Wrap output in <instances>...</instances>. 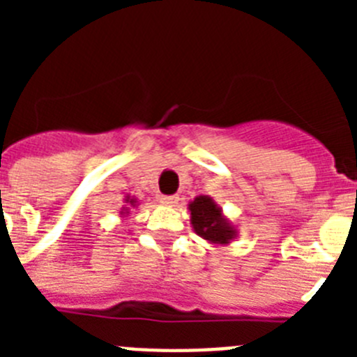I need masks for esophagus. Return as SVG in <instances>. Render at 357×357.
<instances>
[{
  "label": "esophagus",
  "instance_id": "obj_1",
  "mask_svg": "<svg viewBox=\"0 0 357 357\" xmlns=\"http://www.w3.org/2000/svg\"><path fill=\"white\" fill-rule=\"evenodd\" d=\"M176 202H178V197H175V195H172V197H168V195H162L160 197V204H164V206H175Z\"/></svg>",
  "mask_w": 357,
  "mask_h": 357
}]
</instances>
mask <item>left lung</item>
<instances>
[{"mask_svg":"<svg viewBox=\"0 0 357 357\" xmlns=\"http://www.w3.org/2000/svg\"><path fill=\"white\" fill-rule=\"evenodd\" d=\"M188 209L191 213L193 230L211 245H229L238 238V229L223 214L222 207L207 195H200L189 202Z\"/></svg>","mask_w":357,"mask_h":357,"instance_id":"8db88e82","label":"left lung"}]
</instances>
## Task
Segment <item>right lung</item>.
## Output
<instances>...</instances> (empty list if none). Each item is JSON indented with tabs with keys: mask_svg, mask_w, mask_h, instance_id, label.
Instances as JSON below:
<instances>
[{
	"mask_svg": "<svg viewBox=\"0 0 357 357\" xmlns=\"http://www.w3.org/2000/svg\"><path fill=\"white\" fill-rule=\"evenodd\" d=\"M123 204H125V206L119 209V214H121V218H127V216H130L132 209H135V207L139 206V200H137L135 197H130V195H127V197L123 198Z\"/></svg>",
	"mask_w": 357,
	"mask_h": 357,
	"instance_id": "add662e5",
	"label": "right lung"
}]
</instances>
